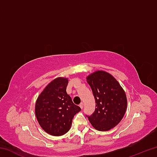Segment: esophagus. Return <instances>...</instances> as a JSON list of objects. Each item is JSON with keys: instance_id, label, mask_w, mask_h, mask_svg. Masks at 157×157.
Segmentation results:
<instances>
[{"instance_id": "esophagus-1", "label": "esophagus", "mask_w": 157, "mask_h": 157, "mask_svg": "<svg viewBox=\"0 0 157 157\" xmlns=\"http://www.w3.org/2000/svg\"><path fill=\"white\" fill-rule=\"evenodd\" d=\"M79 107H80V108L82 109H83V107H84V104H83V102H81L80 103V105H79Z\"/></svg>"}]
</instances>
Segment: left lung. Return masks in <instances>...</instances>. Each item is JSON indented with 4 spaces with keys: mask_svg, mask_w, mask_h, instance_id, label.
Wrapping results in <instances>:
<instances>
[{
    "mask_svg": "<svg viewBox=\"0 0 157 157\" xmlns=\"http://www.w3.org/2000/svg\"><path fill=\"white\" fill-rule=\"evenodd\" d=\"M95 100L94 113L88 117L98 131H108L123 119L127 109V97L113 77L103 71H95L86 78Z\"/></svg>",
    "mask_w": 157,
    "mask_h": 157,
    "instance_id": "left-lung-1",
    "label": "left lung"
}]
</instances>
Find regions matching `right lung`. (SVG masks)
<instances>
[{
	"instance_id": "1",
	"label": "right lung",
	"mask_w": 157,
	"mask_h": 157,
	"mask_svg": "<svg viewBox=\"0 0 157 157\" xmlns=\"http://www.w3.org/2000/svg\"><path fill=\"white\" fill-rule=\"evenodd\" d=\"M67 78H57L47 85L37 98L35 114L39 124L48 134L62 136L68 132L74 116L81 111L66 93Z\"/></svg>"
}]
</instances>
